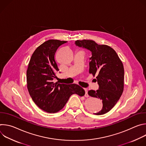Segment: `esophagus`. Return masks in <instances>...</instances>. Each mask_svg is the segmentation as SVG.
<instances>
[{"label":"esophagus","instance_id":"obj_1","mask_svg":"<svg viewBox=\"0 0 146 146\" xmlns=\"http://www.w3.org/2000/svg\"><path fill=\"white\" fill-rule=\"evenodd\" d=\"M84 90H85V91H86L85 96L87 97V98H88V97L89 96V95H88V90H87V89H86V88H84Z\"/></svg>","mask_w":146,"mask_h":146}]
</instances>
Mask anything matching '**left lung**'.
Here are the masks:
<instances>
[{"mask_svg": "<svg viewBox=\"0 0 146 146\" xmlns=\"http://www.w3.org/2000/svg\"><path fill=\"white\" fill-rule=\"evenodd\" d=\"M75 44L92 52L90 58V74L96 75L99 89L90 90V96L100 99L103 107L95 113L102 115L109 112L119 99L123 91L124 69L116 52L107 45H99L91 40H76Z\"/></svg>", "mask_w": 146, "mask_h": 146, "instance_id": "8db88e82", "label": "left lung"}]
</instances>
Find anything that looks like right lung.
<instances>
[{"instance_id": "1", "label": "right lung", "mask_w": 146, "mask_h": 146, "mask_svg": "<svg viewBox=\"0 0 146 146\" xmlns=\"http://www.w3.org/2000/svg\"><path fill=\"white\" fill-rule=\"evenodd\" d=\"M66 41L48 40L33 53L27 71V88L36 105L47 113H55L64 108L70 96H84L85 91L76 84L54 82L59 71L55 59L58 48Z\"/></svg>"}]
</instances>
